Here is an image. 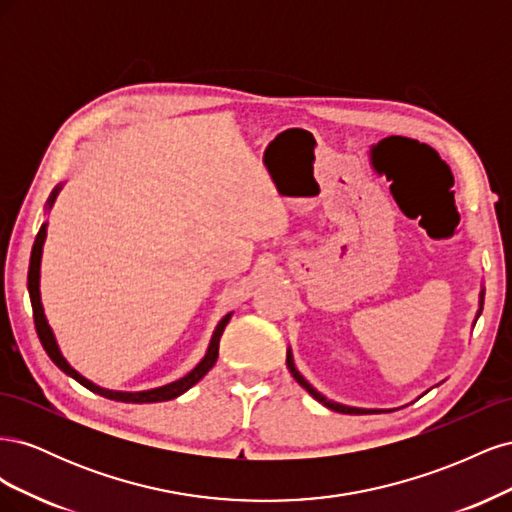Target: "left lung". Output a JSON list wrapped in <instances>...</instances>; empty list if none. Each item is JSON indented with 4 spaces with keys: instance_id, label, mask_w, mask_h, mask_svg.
<instances>
[{
    "instance_id": "8db88e82",
    "label": "left lung",
    "mask_w": 512,
    "mask_h": 512,
    "mask_svg": "<svg viewBox=\"0 0 512 512\" xmlns=\"http://www.w3.org/2000/svg\"><path fill=\"white\" fill-rule=\"evenodd\" d=\"M483 301H485V286H480V292H478V312H476V316H474V322L472 324H476V320H478V316H480V312H483ZM286 365H288V369H290V374H292V378L297 380L303 389L312 395L316 401H320L322 406H327L329 410H335V412H342V414H378V412H382V410H376V408H354V406H344V404H337V401H333V399H327L324 397L322 393H318L312 384H309L303 376H301V371L297 369V365H294V356H292V350L288 348L286 350ZM425 395V393H423Z\"/></svg>"
}]
</instances>
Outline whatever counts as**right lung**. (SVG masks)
<instances>
[{"mask_svg":"<svg viewBox=\"0 0 512 512\" xmlns=\"http://www.w3.org/2000/svg\"><path fill=\"white\" fill-rule=\"evenodd\" d=\"M61 188H64V183H59L57 188L51 192L49 200H46V213H49L55 205V198L57 194L61 192ZM46 226H49V222H44L40 226V232L38 237L34 241V247H32V258H29V273H27V290H29V299H32V307H34V322H36V331H38V337L40 342L46 350V354L51 356V361L64 371L66 376L74 378L79 384H83L85 389H89L91 393H98L106 399H113V401H123V404H156V401H168V399H175L179 395H183L188 389H192V386L203 380L207 376V371L215 365V361H218V352H220V337L226 329V324L230 322L232 318V312H228L220 322L218 327H215L213 335H211V342L207 346V352L203 359L198 361V365L188 371L183 378L175 380V382H168L164 386H156V389H147V391H111V389H104V386H98L96 382L87 380L83 374H79L68 361L66 356L61 354V348L57 344V337L51 329L49 320H46V314H44V305H42V297H40V265H42V247H44V241H46Z\"/></svg>","mask_w":512,"mask_h":512,"instance_id":"right-lung-1","label":"right lung"}]
</instances>
